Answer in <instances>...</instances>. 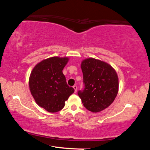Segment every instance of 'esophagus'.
I'll list each match as a JSON object with an SVG mask.
<instances>
[{
    "mask_svg": "<svg viewBox=\"0 0 150 150\" xmlns=\"http://www.w3.org/2000/svg\"><path fill=\"white\" fill-rule=\"evenodd\" d=\"M73 87V88H74V90H75V93H77V85H74Z\"/></svg>",
    "mask_w": 150,
    "mask_h": 150,
    "instance_id": "obj_1",
    "label": "esophagus"
}]
</instances>
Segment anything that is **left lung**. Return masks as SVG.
Here are the masks:
<instances>
[{
    "label": "left lung",
    "mask_w": 150,
    "mask_h": 150,
    "mask_svg": "<svg viewBox=\"0 0 150 150\" xmlns=\"http://www.w3.org/2000/svg\"><path fill=\"white\" fill-rule=\"evenodd\" d=\"M84 89L78 95L85 107L93 112L102 111L115 100L118 91L115 70L102 61L88 58L81 63Z\"/></svg>",
    "instance_id": "1"
}]
</instances>
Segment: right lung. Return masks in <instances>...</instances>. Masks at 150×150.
I'll list each match as a JSON object with an SVG mask.
<instances>
[{
  "mask_svg": "<svg viewBox=\"0 0 150 150\" xmlns=\"http://www.w3.org/2000/svg\"><path fill=\"white\" fill-rule=\"evenodd\" d=\"M67 57H52L35 66L29 79V87L36 103L50 112H57L64 107L65 102L74 93L62 71Z\"/></svg>",
  "mask_w": 150,
  "mask_h": 150,
  "instance_id": "add662e5",
  "label": "right lung"
}]
</instances>
